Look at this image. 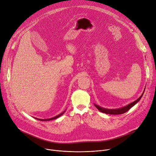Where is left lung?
Masks as SVG:
<instances>
[{
    "label": "left lung",
    "instance_id": "obj_1",
    "mask_svg": "<svg viewBox=\"0 0 156 156\" xmlns=\"http://www.w3.org/2000/svg\"><path fill=\"white\" fill-rule=\"evenodd\" d=\"M144 94H142L141 96L138 99H136V101H134V102L130 103L129 105H128L127 106H124L123 108H119V109H116V110H110V109H105V108H101L99 106H98L96 105H94L95 106H96L98 109L103 113H107V114H111V115H119V114H122V113H126V112H127L130 109V108L131 107H133L134 105H136L138 101L140 100V99L141 98L142 96H143Z\"/></svg>",
    "mask_w": 156,
    "mask_h": 156
}]
</instances>
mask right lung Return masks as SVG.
<instances>
[{
	"instance_id": "right-lung-1",
	"label": "right lung",
	"mask_w": 156,
	"mask_h": 156,
	"mask_svg": "<svg viewBox=\"0 0 156 156\" xmlns=\"http://www.w3.org/2000/svg\"><path fill=\"white\" fill-rule=\"evenodd\" d=\"M65 112V111L64 112H62V113H60V114H59V115H57V116H55V117H53V118H51V119H37V120H41V121H46V120H53V119H57V118H58V117H59L60 116H61Z\"/></svg>"
}]
</instances>
